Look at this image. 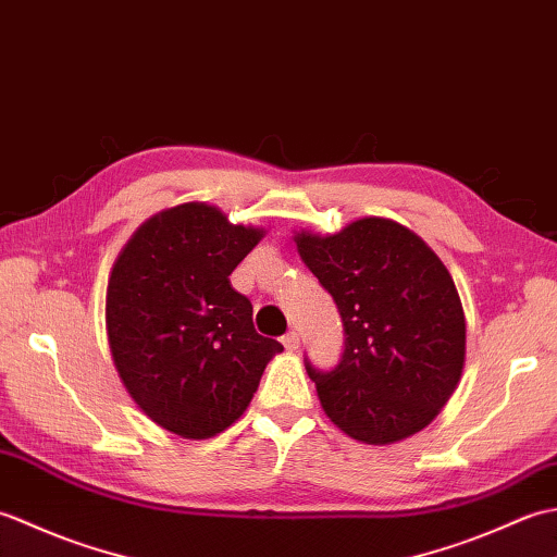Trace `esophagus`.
Returning <instances> with one entry per match:
<instances>
[{"label":"esophagus","mask_w":557,"mask_h":557,"mask_svg":"<svg viewBox=\"0 0 557 557\" xmlns=\"http://www.w3.org/2000/svg\"><path fill=\"white\" fill-rule=\"evenodd\" d=\"M299 333H294V330H292V333H287L285 337H282V345H285V349H289V351H297L299 349Z\"/></svg>","instance_id":"esophagus-1"}]
</instances>
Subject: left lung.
<instances>
[{
	"instance_id": "obj_1",
	"label": "left lung",
	"mask_w": 557,
	"mask_h": 557,
	"mask_svg": "<svg viewBox=\"0 0 557 557\" xmlns=\"http://www.w3.org/2000/svg\"><path fill=\"white\" fill-rule=\"evenodd\" d=\"M294 244L345 323L335 369L306 363L327 419L366 445L423 431L457 389L467 354L465 309L443 260L405 224L375 215L337 234L299 230Z\"/></svg>"
}]
</instances>
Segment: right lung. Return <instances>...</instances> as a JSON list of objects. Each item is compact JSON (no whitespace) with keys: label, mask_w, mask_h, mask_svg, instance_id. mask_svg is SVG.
<instances>
[{"label":"right lung","mask_w":557,"mask_h":557,"mask_svg":"<svg viewBox=\"0 0 557 557\" xmlns=\"http://www.w3.org/2000/svg\"><path fill=\"white\" fill-rule=\"evenodd\" d=\"M263 236L194 200L148 218L116 256L104 301L110 354L160 429L188 441L230 429L282 351L256 333L251 301L230 282Z\"/></svg>","instance_id":"add662e5"}]
</instances>
